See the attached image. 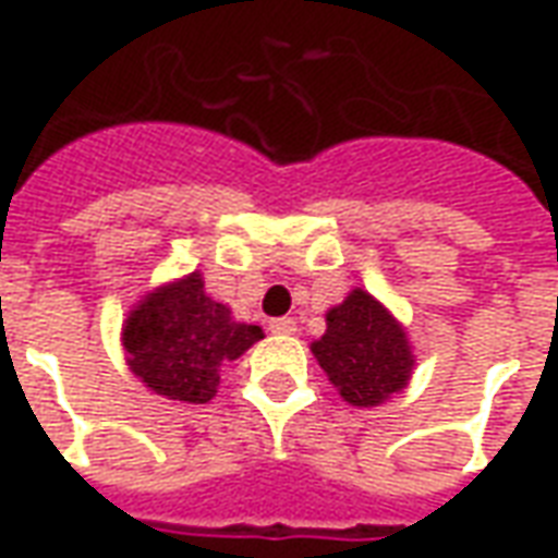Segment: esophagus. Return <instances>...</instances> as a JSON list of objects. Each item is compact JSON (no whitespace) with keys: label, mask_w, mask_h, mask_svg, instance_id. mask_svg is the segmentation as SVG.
Returning <instances> with one entry per match:
<instances>
[{"label":"esophagus","mask_w":558,"mask_h":558,"mask_svg":"<svg viewBox=\"0 0 558 558\" xmlns=\"http://www.w3.org/2000/svg\"><path fill=\"white\" fill-rule=\"evenodd\" d=\"M268 331H271V335H292V331H295V319H292V316H278V319L268 323Z\"/></svg>","instance_id":"34e87169"}]
</instances>
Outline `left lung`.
<instances>
[{
  "label": "left lung",
  "mask_w": 558,
  "mask_h": 558,
  "mask_svg": "<svg viewBox=\"0 0 558 558\" xmlns=\"http://www.w3.org/2000/svg\"><path fill=\"white\" fill-rule=\"evenodd\" d=\"M311 350L352 407H379L407 388L415 367L403 326L364 290H352L328 311L326 335Z\"/></svg>",
  "instance_id": "left-lung-1"
}]
</instances>
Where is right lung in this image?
Masks as SVG:
<instances>
[{
	"instance_id": "add662e5",
	"label": "right lung",
	"mask_w": 558,
	"mask_h": 558,
	"mask_svg": "<svg viewBox=\"0 0 558 558\" xmlns=\"http://www.w3.org/2000/svg\"><path fill=\"white\" fill-rule=\"evenodd\" d=\"M263 340V328L235 323L227 304L203 290L199 271L163 283L128 314L122 343L128 367L155 395L182 403L215 398L220 364Z\"/></svg>"
}]
</instances>
